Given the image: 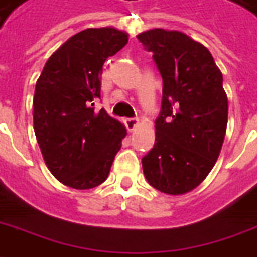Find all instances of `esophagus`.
<instances>
[{
	"instance_id": "34e87169",
	"label": "esophagus",
	"mask_w": 257,
	"mask_h": 257,
	"mask_svg": "<svg viewBox=\"0 0 257 257\" xmlns=\"http://www.w3.org/2000/svg\"><path fill=\"white\" fill-rule=\"evenodd\" d=\"M125 125H126V129H128L129 132H134L135 129L139 126V121L138 119H134V118H129L125 121Z\"/></svg>"
}]
</instances>
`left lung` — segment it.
Returning <instances> with one entry per match:
<instances>
[{
    "label": "left lung",
    "instance_id": "8db88e82",
    "mask_svg": "<svg viewBox=\"0 0 257 257\" xmlns=\"http://www.w3.org/2000/svg\"><path fill=\"white\" fill-rule=\"evenodd\" d=\"M153 53L163 78V101L153 149L142 159L147 182L167 195L202 184L221 152L228 121L222 73L202 43L178 30L136 36Z\"/></svg>",
    "mask_w": 257,
    "mask_h": 257
}]
</instances>
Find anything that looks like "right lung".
I'll list each match as a JSON object with an SVG mask.
<instances>
[{"label":"right lung","instance_id":"obj_1","mask_svg":"<svg viewBox=\"0 0 257 257\" xmlns=\"http://www.w3.org/2000/svg\"><path fill=\"white\" fill-rule=\"evenodd\" d=\"M128 43L119 29L79 32L50 57L36 82L33 128L46 166L61 184L91 189L110 174L126 129L94 111L105 60Z\"/></svg>","mask_w":257,"mask_h":257}]
</instances>
